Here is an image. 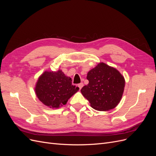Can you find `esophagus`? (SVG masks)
<instances>
[{
  "label": "esophagus",
  "instance_id": "34e87169",
  "mask_svg": "<svg viewBox=\"0 0 156 156\" xmlns=\"http://www.w3.org/2000/svg\"><path fill=\"white\" fill-rule=\"evenodd\" d=\"M77 86H78V87L79 88V90H81V89L82 88V87H83V83H79Z\"/></svg>",
  "mask_w": 156,
  "mask_h": 156
}]
</instances>
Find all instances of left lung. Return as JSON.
Instances as JSON below:
<instances>
[{
    "instance_id": "obj_1",
    "label": "left lung",
    "mask_w": 156,
    "mask_h": 156,
    "mask_svg": "<svg viewBox=\"0 0 156 156\" xmlns=\"http://www.w3.org/2000/svg\"><path fill=\"white\" fill-rule=\"evenodd\" d=\"M87 79L89 83L81 92L94 109L108 111L119 104L125 86L124 78L119 71L101 62L89 71Z\"/></svg>"
}]
</instances>
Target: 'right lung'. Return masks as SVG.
<instances>
[{"instance_id":"obj_1","label":"right lung","mask_w":156,"mask_h":156,"mask_svg":"<svg viewBox=\"0 0 156 156\" xmlns=\"http://www.w3.org/2000/svg\"><path fill=\"white\" fill-rule=\"evenodd\" d=\"M72 80L61 70L45 72L42 74L36 86V94L39 100L50 108H58L66 104L69 99L79 88L73 86Z\"/></svg>"}]
</instances>
